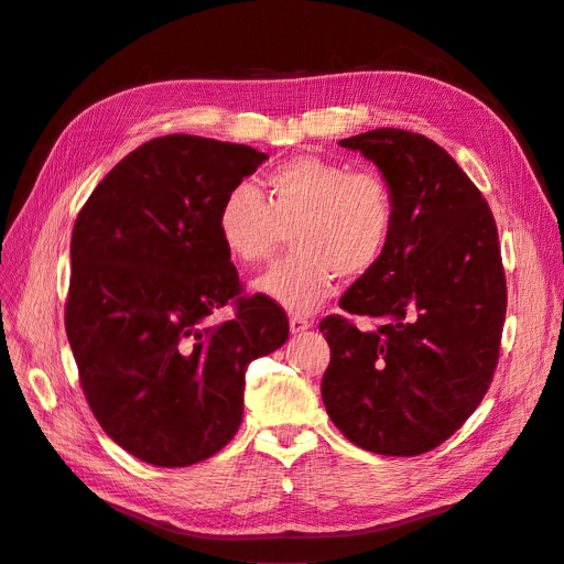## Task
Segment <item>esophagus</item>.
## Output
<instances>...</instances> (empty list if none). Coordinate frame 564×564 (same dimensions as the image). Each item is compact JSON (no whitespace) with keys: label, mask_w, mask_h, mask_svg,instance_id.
Listing matches in <instances>:
<instances>
[{"label":"esophagus","mask_w":564,"mask_h":564,"mask_svg":"<svg viewBox=\"0 0 564 564\" xmlns=\"http://www.w3.org/2000/svg\"><path fill=\"white\" fill-rule=\"evenodd\" d=\"M313 327V319L303 317V315H292L289 317V329H292V334H303L308 332Z\"/></svg>","instance_id":"obj_1"}]
</instances>
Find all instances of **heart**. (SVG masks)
Listing matches in <instances>:
<instances>
[{
  "label": "heart",
  "mask_w": 564,
  "mask_h": 564,
  "mask_svg": "<svg viewBox=\"0 0 564 564\" xmlns=\"http://www.w3.org/2000/svg\"><path fill=\"white\" fill-rule=\"evenodd\" d=\"M216 232L240 265H259L292 226L294 251L256 280V289L292 313H311L327 301L338 278H365L377 268L398 226L390 183L369 169L303 155L261 178V191L237 183L216 209Z\"/></svg>",
  "instance_id": "1"
}]
</instances>
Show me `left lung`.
I'll return each mask as SVG.
<instances>
[{
	"mask_svg": "<svg viewBox=\"0 0 564 564\" xmlns=\"http://www.w3.org/2000/svg\"><path fill=\"white\" fill-rule=\"evenodd\" d=\"M381 169L398 202L383 261L319 322L332 348L322 400L352 445L419 456L452 437L482 402L499 362L506 272L497 220L445 148L404 129L338 141Z\"/></svg>",
	"mask_w": 564,
	"mask_h": 564,
	"instance_id": "left-lung-1",
	"label": "left lung"
}]
</instances>
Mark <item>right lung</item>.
Returning a JSON list of instances; mask_svg holds the SVG:
<instances>
[{"instance_id":"1","label":"right lung","mask_w":564,"mask_h":564,"mask_svg":"<svg viewBox=\"0 0 564 564\" xmlns=\"http://www.w3.org/2000/svg\"><path fill=\"white\" fill-rule=\"evenodd\" d=\"M265 152L172 133L135 148L77 214L65 332L96 421L162 468L199 464L242 423L245 371L278 350L289 322L245 296L216 232L226 191ZM232 304L220 325L210 315Z\"/></svg>"}]
</instances>
